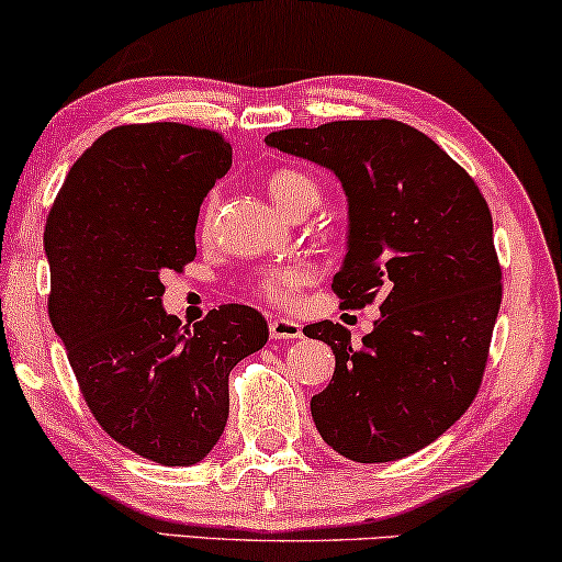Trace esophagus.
Wrapping results in <instances>:
<instances>
[{
	"mask_svg": "<svg viewBox=\"0 0 562 562\" xmlns=\"http://www.w3.org/2000/svg\"><path fill=\"white\" fill-rule=\"evenodd\" d=\"M270 336L274 338V341H292V338L303 336V328H300V323L290 321V318H272Z\"/></svg>",
	"mask_w": 562,
	"mask_h": 562,
	"instance_id": "34e87169",
	"label": "esophagus"
}]
</instances>
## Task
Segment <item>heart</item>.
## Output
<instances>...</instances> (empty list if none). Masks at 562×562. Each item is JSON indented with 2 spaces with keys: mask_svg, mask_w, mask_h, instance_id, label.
I'll return each instance as SVG.
<instances>
[{
  "mask_svg": "<svg viewBox=\"0 0 562 562\" xmlns=\"http://www.w3.org/2000/svg\"><path fill=\"white\" fill-rule=\"evenodd\" d=\"M267 191L274 199V203L280 205L282 211L295 213V211H305L313 209L321 199V188L313 178H307L305 172H300L295 168H278L267 176ZM213 213H216V199L209 195L203 203V213L201 221L203 226L211 224ZM313 280V272L307 270L305 265L292 262V265H282V267H272V270H265L257 274L255 288L259 295H265L267 300H272L274 305H290L295 300L297 290L305 288L307 282Z\"/></svg>",
  "mask_w": 562,
  "mask_h": 562,
  "instance_id": "b5f03b06",
  "label": "heart"
}]
</instances>
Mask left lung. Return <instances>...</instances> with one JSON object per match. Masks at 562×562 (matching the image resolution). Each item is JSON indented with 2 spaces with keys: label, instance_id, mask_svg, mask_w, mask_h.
Instances as JSON below:
<instances>
[{
  "label": "left lung",
  "instance_id": "8db88e82",
  "mask_svg": "<svg viewBox=\"0 0 562 562\" xmlns=\"http://www.w3.org/2000/svg\"><path fill=\"white\" fill-rule=\"evenodd\" d=\"M265 142L334 170L349 199L341 307L382 318L351 344L341 323L305 326L336 353L311 400L321 438L357 463L405 458L440 438L476 397L502 305L486 199L453 157L394 120L280 130Z\"/></svg>",
  "mask_w": 562,
  "mask_h": 562
}]
</instances>
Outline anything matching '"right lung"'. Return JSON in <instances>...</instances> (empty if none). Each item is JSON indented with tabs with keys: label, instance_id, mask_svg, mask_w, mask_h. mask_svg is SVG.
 I'll return each instance as SVG.
<instances>
[{
	"label": "right lung",
	"instance_id": "1",
	"mask_svg": "<svg viewBox=\"0 0 562 562\" xmlns=\"http://www.w3.org/2000/svg\"><path fill=\"white\" fill-rule=\"evenodd\" d=\"M232 168L224 134L176 122L114 126L74 162L45 224L47 313L86 405L116 442L193 465L228 417V374L270 338L249 305L193 328L162 311L165 270L195 259L205 193Z\"/></svg>",
	"mask_w": 562,
	"mask_h": 562
}]
</instances>
